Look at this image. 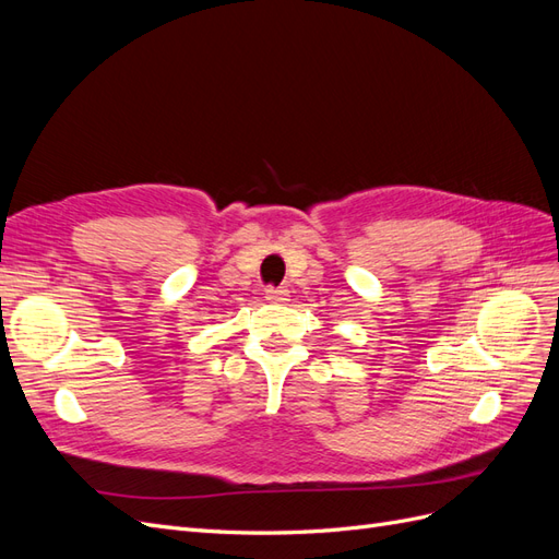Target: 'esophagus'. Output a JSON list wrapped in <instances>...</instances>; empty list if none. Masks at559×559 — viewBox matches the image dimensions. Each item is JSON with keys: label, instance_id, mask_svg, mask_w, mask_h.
<instances>
[{"label": "esophagus", "instance_id": "obj_1", "mask_svg": "<svg viewBox=\"0 0 559 559\" xmlns=\"http://www.w3.org/2000/svg\"><path fill=\"white\" fill-rule=\"evenodd\" d=\"M265 300L267 302H286L289 300V289H286V286H267Z\"/></svg>", "mask_w": 559, "mask_h": 559}]
</instances>
